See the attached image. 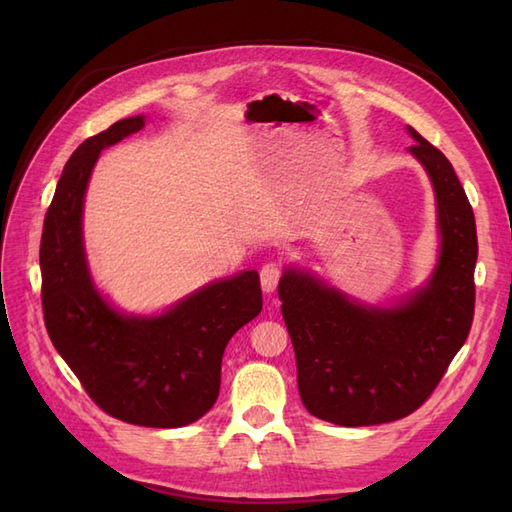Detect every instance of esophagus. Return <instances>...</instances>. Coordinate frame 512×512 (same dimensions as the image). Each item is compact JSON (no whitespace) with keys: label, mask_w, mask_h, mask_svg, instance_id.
Returning a JSON list of instances; mask_svg holds the SVG:
<instances>
[{"label":"esophagus","mask_w":512,"mask_h":512,"mask_svg":"<svg viewBox=\"0 0 512 512\" xmlns=\"http://www.w3.org/2000/svg\"><path fill=\"white\" fill-rule=\"evenodd\" d=\"M280 280H282V267L277 265V262H267V265L260 269V284L265 292H275Z\"/></svg>","instance_id":"1"}]
</instances>
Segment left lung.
Returning <instances> with one entry per match:
<instances>
[{"label":"left lung","instance_id":"8db88e82","mask_svg":"<svg viewBox=\"0 0 512 512\" xmlns=\"http://www.w3.org/2000/svg\"><path fill=\"white\" fill-rule=\"evenodd\" d=\"M408 132L438 203L440 258L427 286L397 307L361 305L294 269L277 286L303 406L335 425L391 423L421 408L472 327L474 211L444 153Z\"/></svg>","mask_w":512,"mask_h":512}]
</instances>
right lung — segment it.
<instances>
[{"label": "right lung", "instance_id": "right-lung-1", "mask_svg": "<svg viewBox=\"0 0 512 512\" xmlns=\"http://www.w3.org/2000/svg\"><path fill=\"white\" fill-rule=\"evenodd\" d=\"M128 117L79 145L46 211L40 269L42 312L55 350L106 414L141 427H183L205 416L220 395L230 337L262 309L258 271H243L190 294L160 316H123L89 277L83 200L104 147L138 132Z\"/></svg>", "mask_w": 512, "mask_h": 512}]
</instances>
